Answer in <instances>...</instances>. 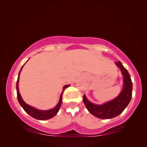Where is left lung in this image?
<instances>
[{
  "instance_id": "8db88e82",
  "label": "left lung",
  "mask_w": 147,
  "mask_h": 147,
  "mask_svg": "<svg viewBox=\"0 0 147 147\" xmlns=\"http://www.w3.org/2000/svg\"><path fill=\"white\" fill-rule=\"evenodd\" d=\"M120 68L123 76V88L119 95L108 102L97 105L91 103L84 95L83 101L88 112L95 117L102 119H109L117 117L129 104L132 95V82L127 70L124 67L120 61L115 63Z\"/></svg>"
}]
</instances>
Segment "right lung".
I'll return each instance as SVG.
<instances>
[{"instance_id": "add662e5", "label": "right lung", "mask_w": 147, "mask_h": 147, "mask_svg": "<svg viewBox=\"0 0 147 147\" xmlns=\"http://www.w3.org/2000/svg\"><path fill=\"white\" fill-rule=\"evenodd\" d=\"M23 67V66H22ZM22 67L21 68L19 74H18V78L17 83H16V90H17V97L18 100L19 101L20 106L22 107V108L24 110V111L26 112L27 114H28L30 117H32L34 119H38V120H47V119H50L51 118L54 117L59 112V110L61 108V104H62V97H63V93L64 92L65 88H67L69 86V85H65L63 87V90L62 91V93H61V96H60V99L58 104L54 107L52 109L48 110H39L36 109V108H33V107L29 106V105L26 104L24 101H23L22 98L20 94L19 93V88H18V82H19V77H20V74L21 70Z\"/></svg>"}]
</instances>
